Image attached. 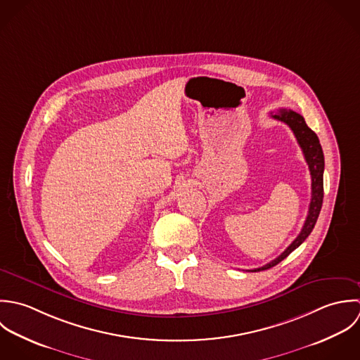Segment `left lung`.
Listing matches in <instances>:
<instances>
[{"instance_id": "8db88e82", "label": "left lung", "mask_w": 360, "mask_h": 360, "mask_svg": "<svg viewBox=\"0 0 360 360\" xmlns=\"http://www.w3.org/2000/svg\"><path fill=\"white\" fill-rule=\"evenodd\" d=\"M271 117L274 120H278V121L287 124L288 127L292 129L297 143L303 151L304 160L309 165L310 175H311V199H310L309 213L306 217V221L303 224L300 233L296 236V239L277 259H274L273 262L267 263L263 267H259V269H255L250 271H262V270H267V269L277 266L280 262H283L285 257L289 256V253H292L297 246H300L304 242V239L310 235V232L313 231V228L316 225V221L319 218L321 206H323V198H324V188H323L324 154H323V148L319 142L317 135L306 125L304 118L292 110H285V108L280 110L277 114H271Z\"/></svg>"}]
</instances>
